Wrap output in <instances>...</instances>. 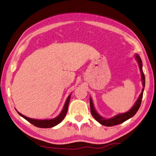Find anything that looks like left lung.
Returning a JSON list of instances; mask_svg holds the SVG:
<instances>
[{
  "mask_svg": "<svg viewBox=\"0 0 156 156\" xmlns=\"http://www.w3.org/2000/svg\"><path fill=\"white\" fill-rule=\"evenodd\" d=\"M135 59H136L137 62H138L140 71H141V80L143 82V88L142 89V92L141 94H140L138 99H137L136 101L135 102V105L132 107V108H131L129 112L123 113V114H119L111 118H108V119L104 118L102 116H101L98 113H97V112L95 110L94 105H93V100H92V99H91V97H90V107L91 114H92L93 118L95 119V120L98 122H99L101 124L103 125V126H115V125H118V124H120L121 123H123L124 122L126 121L127 120H129V118H132L134 115H135L137 111L139 110L140 106H141V100H142L143 94V90H144L145 84V78L144 73H143V69H142V67H143L142 61L141 59V57H140V56L138 54L135 55Z\"/></svg>",
  "mask_w": 156,
  "mask_h": 156,
  "instance_id": "obj_1",
  "label": "left lung"
}]
</instances>
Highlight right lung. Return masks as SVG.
<instances>
[{"mask_svg": "<svg viewBox=\"0 0 156 156\" xmlns=\"http://www.w3.org/2000/svg\"><path fill=\"white\" fill-rule=\"evenodd\" d=\"M71 98V94L68 97V98L66 99V101L65 103V105L63 106V108L62 111L61 112L60 114L57 115V117L53 119H45V120H37V119H33L30 118L28 117H26V115L21 114V113L17 112L18 114H19L21 117H23L24 119H26L27 121H28L30 123L32 124L34 126L39 127V128H43V129H47V128H52L56 125L59 124L61 122H62L64 118H65L66 115L67 114V112H68V105L69 103V100Z\"/></svg>", "mask_w": 156, "mask_h": 156, "instance_id": "1", "label": "right lung"}]
</instances>
